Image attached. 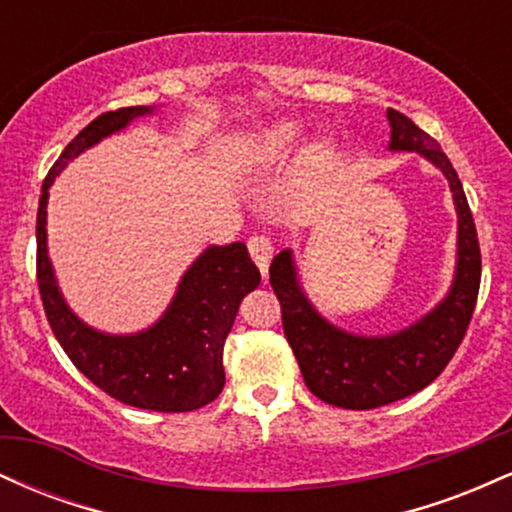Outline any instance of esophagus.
I'll return each mask as SVG.
<instances>
[{
    "mask_svg": "<svg viewBox=\"0 0 512 512\" xmlns=\"http://www.w3.org/2000/svg\"><path fill=\"white\" fill-rule=\"evenodd\" d=\"M248 250H250L252 260H255L257 267H260L262 276H267L269 262H272V255H274L272 240H269L267 236H252L248 240Z\"/></svg>",
    "mask_w": 512,
    "mask_h": 512,
    "instance_id": "obj_1",
    "label": "esophagus"
}]
</instances>
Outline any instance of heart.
<instances>
[{
	"mask_svg": "<svg viewBox=\"0 0 512 512\" xmlns=\"http://www.w3.org/2000/svg\"><path fill=\"white\" fill-rule=\"evenodd\" d=\"M298 144H301V132L293 125H279L274 129H267L255 144V154H252V161H255L257 170H272L284 166L289 158L298 151ZM330 156V144L327 142H315L310 144L308 154H305V161H308L310 168L322 166Z\"/></svg>",
	"mask_w": 512,
	"mask_h": 512,
	"instance_id": "heart-1",
	"label": "heart"
}]
</instances>
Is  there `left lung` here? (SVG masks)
I'll return each mask as SVG.
<instances>
[{"label":"left lung","instance_id":"1","mask_svg":"<svg viewBox=\"0 0 512 512\" xmlns=\"http://www.w3.org/2000/svg\"><path fill=\"white\" fill-rule=\"evenodd\" d=\"M390 151H416L448 180L457 211V260L450 291L414 325L380 337L346 332L332 325L305 293L293 250H281L269 267V284L281 303V322L308 390L342 409H375L424 390L455 356L474 305H477L481 255L477 228L462 182L443 154L407 115L387 108Z\"/></svg>","mask_w":512,"mask_h":512}]
</instances>
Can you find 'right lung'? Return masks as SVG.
I'll list each match as a JSON object with an SVG mask.
<instances>
[{
  "instance_id": "add662e5",
  "label": "right lung",
  "mask_w": 512,
  "mask_h": 512,
  "mask_svg": "<svg viewBox=\"0 0 512 512\" xmlns=\"http://www.w3.org/2000/svg\"><path fill=\"white\" fill-rule=\"evenodd\" d=\"M156 105H134L98 115L67 144L40 190L38 286L45 315L64 354L93 385L122 404L151 411H192L221 395L223 342L240 301L260 286V269L243 243L209 245L180 276L173 301L151 327L110 334L86 325L64 301L48 255V197L57 175L86 149L122 132Z\"/></svg>"
}]
</instances>
